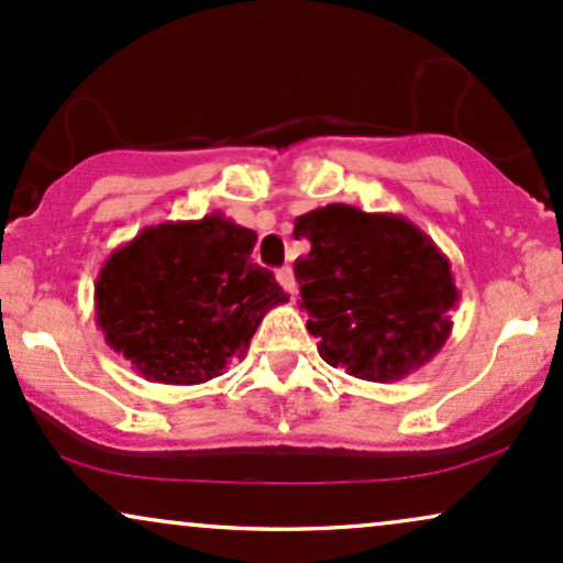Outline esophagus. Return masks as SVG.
<instances>
[{
  "instance_id": "obj_1",
  "label": "esophagus",
  "mask_w": 563,
  "mask_h": 563,
  "mask_svg": "<svg viewBox=\"0 0 563 563\" xmlns=\"http://www.w3.org/2000/svg\"><path fill=\"white\" fill-rule=\"evenodd\" d=\"M276 282H279V287L284 289L287 295H295L297 292V282H295V271L289 266H284L276 271Z\"/></svg>"
}]
</instances>
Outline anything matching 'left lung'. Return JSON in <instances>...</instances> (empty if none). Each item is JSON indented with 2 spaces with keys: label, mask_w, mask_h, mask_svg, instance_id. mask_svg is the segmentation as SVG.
<instances>
[{
  "label": "left lung",
  "mask_w": 563,
  "mask_h": 563,
  "mask_svg": "<svg viewBox=\"0 0 563 563\" xmlns=\"http://www.w3.org/2000/svg\"><path fill=\"white\" fill-rule=\"evenodd\" d=\"M310 253L295 263L321 358L366 382H398L440 353L459 302L451 261L398 213L332 202L295 218Z\"/></svg>",
  "instance_id": "left-lung-1"
}]
</instances>
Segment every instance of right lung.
Segmentation results:
<instances>
[{"instance_id":"add662e5","label":"right lung","mask_w":563,"mask_h":563,"mask_svg":"<svg viewBox=\"0 0 563 563\" xmlns=\"http://www.w3.org/2000/svg\"><path fill=\"white\" fill-rule=\"evenodd\" d=\"M257 234L223 213L163 221L121 244L95 282L104 342L157 385H202L244 358L271 308L289 300L253 263Z\"/></svg>"}]
</instances>
